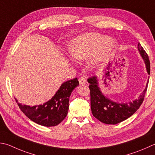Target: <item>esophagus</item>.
<instances>
[{"mask_svg":"<svg viewBox=\"0 0 155 155\" xmlns=\"http://www.w3.org/2000/svg\"><path fill=\"white\" fill-rule=\"evenodd\" d=\"M78 81H79V83L81 84V85H85V84L86 83V79L84 77H80L79 78H78Z\"/></svg>","mask_w":155,"mask_h":155,"instance_id":"obj_1","label":"esophagus"}]
</instances>
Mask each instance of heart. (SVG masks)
<instances>
[{
  "label": "heart",
  "instance_id": "b5f03b06",
  "mask_svg": "<svg viewBox=\"0 0 155 155\" xmlns=\"http://www.w3.org/2000/svg\"><path fill=\"white\" fill-rule=\"evenodd\" d=\"M117 46V42L108 36L98 33H87L75 39L69 51L76 60L89 58V66L97 68Z\"/></svg>",
  "mask_w": 155,
  "mask_h": 155
}]
</instances>
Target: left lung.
<instances>
[{
	"instance_id": "8db88e82",
	"label": "left lung",
	"mask_w": 155,
	"mask_h": 155,
	"mask_svg": "<svg viewBox=\"0 0 155 155\" xmlns=\"http://www.w3.org/2000/svg\"><path fill=\"white\" fill-rule=\"evenodd\" d=\"M139 51L144 60L146 70L150 74V64L147 53L138 43ZM91 96V109L94 117L97 120L108 125H115L123 121L133 115L143 102L144 95L147 90L148 80L145 89L138 99L129 103H118L109 100L102 94L98 86L97 77L94 76L87 79Z\"/></svg>"
}]
</instances>
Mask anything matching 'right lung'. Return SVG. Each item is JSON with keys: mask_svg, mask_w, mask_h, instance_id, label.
<instances>
[{"mask_svg": "<svg viewBox=\"0 0 155 155\" xmlns=\"http://www.w3.org/2000/svg\"><path fill=\"white\" fill-rule=\"evenodd\" d=\"M79 85L77 78L64 82L51 99L43 104L30 106L18 104L24 114L38 125L56 126L65 119L69 108V97L73 89ZM18 102V100L15 99Z\"/></svg>", "mask_w": 155, "mask_h": 155, "instance_id": "add662e5", "label": "right lung"}]
</instances>
